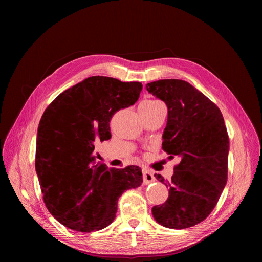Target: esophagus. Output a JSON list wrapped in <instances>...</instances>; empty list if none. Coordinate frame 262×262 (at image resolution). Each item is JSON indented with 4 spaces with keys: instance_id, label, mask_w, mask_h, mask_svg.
Returning a JSON list of instances; mask_svg holds the SVG:
<instances>
[{
    "instance_id": "34e87169",
    "label": "esophagus",
    "mask_w": 262,
    "mask_h": 262,
    "mask_svg": "<svg viewBox=\"0 0 262 262\" xmlns=\"http://www.w3.org/2000/svg\"><path fill=\"white\" fill-rule=\"evenodd\" d=\"M155 180H156V178H155L154 174H152L150 171L143 170V181H144L145 184L154 182Z\"/></svg>"
}]
</instances>
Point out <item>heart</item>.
I'll use <instances>...</instances> for the list:
<instances>
[{
    "instance_id": "b5f03b06",
    "label": "heart",
    "mask_w": 262,
    "mask_h": 262,
    "mask_svg": "<svg viewBox=\"0 0 262 262\" xmlns=\"http://www.w3.org/2000/svg\"><path fill=\"white\" fill-rule=\"evenodd\" d=\"M142 103L144 104H147V105H155V104H158V103H161L157 100H152V99H147V100H144Z\"/></svg>"
}]
</instances>
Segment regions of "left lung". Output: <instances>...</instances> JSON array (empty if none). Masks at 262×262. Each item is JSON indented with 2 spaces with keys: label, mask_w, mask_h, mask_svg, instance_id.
I'll return each instance as SVG.
<instances>
[{
  "label": "left lung",
  "mask_w": 262,
  "mask_h": 262,
  "mask_svg": "<svg viewBox=\"0 0 262 262\" xmlns=\"http://www.w3.org/2000/svg\"><path fill=\"white\" fill-rule=\"evenodd\" d=\"M149 93L168 107L163 149L170 159L179 157L170 181L169 197L152 207L164 227L185 229L204 221L216 205L228 175L229 138L220 108L202 92L182 80L148 83Z\"/></svg>",
  "instance_id": "8db88e82"
}]
</instances>
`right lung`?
<instances>
[{
    "mask_svg": "<svg viewBox=\"0 0 262 262\" xmlns=\"http://www.w3.org/2000/svg\"><path fill=\"white\" fill-rule=\"evenodd\" d=\"M142 88L140 82L90 77L45 111L35 169L47 208L65 227L81 232L105 228L116 216L122 193L143 182L138 166L108 169L94 156L95 145L111 139L112 116L133 105Z\"/></svg>",
    "mask_w": 262,
    "mask_h": 262,
    "instance_id": "add662e5",
    "label": "right lung"
}]
</instances>
